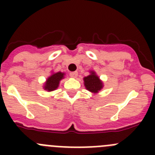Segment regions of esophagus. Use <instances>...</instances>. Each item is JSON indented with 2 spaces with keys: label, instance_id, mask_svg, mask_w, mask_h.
I'll return each mask as SVG.
<instances>
[{
  "label": "esophagus",
  "instance_id": "34e87169",
  "mask_svg": "<svg viewBox=\"0 0 155 155\" xmlns=\"http://www.w3.org/2000/svg\"><path fill=\"white\" fill-rule=\"evenodd\" d=\"M78 73L77 71H74V72H71V73H70V76H71V78H76L77 77H78Z\"/></svg>",
  "mask_w": 155,
  "mask_h": 155
}]
</instances>
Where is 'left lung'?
I'll return each mask as SVG.
<instances>
[{
    "mask_svg": "<svg viewBox=\"0 0 155 155\" xmlns=\"http://www.w3.org/2000/svg\"><path fill=\"white\" fill-rule=\"evenodd\" d=\"M89 73V75L84 77L83 78L84 85L85 86V88L87 91H89L93 94H97L103 88V82L96 74L95 71H90Z\"/></svg>",
    "mask_w": 155,
    "mask_h": 155,
    "instance_id": "obj_1",
    "label": "left lung"
}]
</instances>
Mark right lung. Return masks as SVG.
<instances>
[{
  "label": "right lung",
  "instance_id": "add662e5",
  "mask_svg": "<svg viewBox=\"0 0 155 155\" xmlns=\"http://www.w3.org/2000/svg\"><path fill=\"white\" fill-rule=\"evenodd\" d=\"M65 73L64 72H53L50 76H49L46 78L45 81L44 85L42 86L43 89L47 91H53L57 89L60 84V82L62 79L64 78Z\"/></svg>",
  "mask_w": 155,
  "mask_h": 155
}]
</instances>
